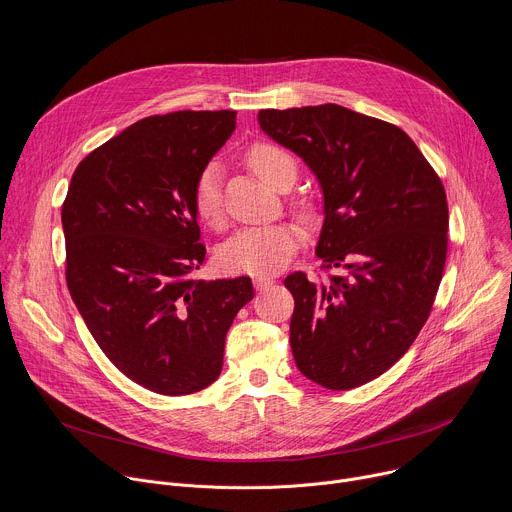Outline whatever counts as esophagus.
<instances>
[{"instance_id":"esophagus-1","label":"esophagus","mask_w":512,"mask_h":512,"mask_svg":"<svg viewBox=\"0 0 512 512\" xmlns=\"http://www.w3.org/2000/svg\"><path fill=\"white\" fill-rule=\"evenodd\" d=\"M273 283H275L273 277H263V275H261V277H255V279H253V285H255L257 291H263V289H267V287L273 285Z\"/></svg>"}]
</instances>
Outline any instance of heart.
Listing matches in <instances>:
<instances>
[{"instance_id": "b5f03b06", "label": "heart", "mask_w": 512, "mask_h": 512, "mask_svg": "<svg viewBox=\"0 0 512 512\" xmlns=\"http://www.w3.org/2000/svg\"><path fill=\"white\" fill-rule=\"evenodd\" d=\"M253 173L267 185H275L285 164H293L291 156L271 144H255L247 152ZM193 207L201 221L219 227L223 223V191L221 166L211 162L203 168L193 191ZM299 229L289 223H273L263 227H247L225 241L217 253L223 269L247 275H269L283 269L299 247Z\"/></svg>"}]
</instances>
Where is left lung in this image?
Returning <instances> with one entry per match:
<instances>
[{
    "instance_id": "left-lung-1",
    "label": "left lung",
    "mask_w": 512,
    "mask_h": 512,
    "mask_svg": "<svg viewBox=\"0 0 512 512\" xmlns=\"http://www.w3.org/2000/svg\"><path fill=\"white\" fill-rule=\"evenodd\" d=\"M261 130L295 152L323 195L315 255L342 275L285 277L299 372L329 390L392 368L426 323L446 263L444 187L398 126L339 104L261 110Z\"/></svg>"
}]
</instances>
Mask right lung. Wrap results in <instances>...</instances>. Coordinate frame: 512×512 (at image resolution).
I'll return each instance as SVG.
<instances>
[{"label": "right lung", "mask_w": 512, "mask_h": 512, "mask_svg": "<svg viewBox=\"0 0 512 512\" xmlns=\"http://www.w3.org/2000/svg\"><path fill=\"white\" fill-rule=\"evenodd\" d=\"M235 110L148 116L92 150L62 207L70 295L106 358L138 386L185 396L223 368L225 335L255 295L249 277L191 279L205 261L193 207Z\"/></svg>", "instance_id": "right-lung-1"}]
</instances>
